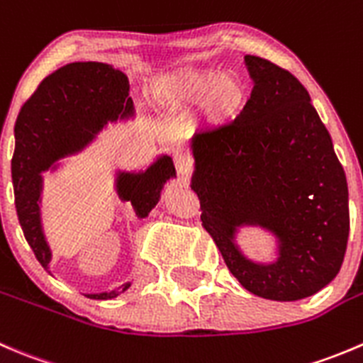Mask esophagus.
<instances>
[{
	"mask_svg": "<svg viewBox=\"0 0 363 363\" xmlns=\"http://www.w3.org/2000/svg\"><path fill=\"white\" fill-rule=\"evenodd\" d=\"M174 166H177L178 177H180L183 182L189 180V174L190 171H192V164L189 162V159H185L183 155H178L177 159H174Z\"/></svg>",
	"mask_w": 363,
	"mask_h": 363,
	"instance_id": "esophagus-1",
	"label": "esophagus"
}]
</instances>
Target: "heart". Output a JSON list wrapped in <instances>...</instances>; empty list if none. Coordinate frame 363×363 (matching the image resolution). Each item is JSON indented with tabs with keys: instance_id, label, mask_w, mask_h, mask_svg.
<instances>
[{
	"instance_id": "1",
	"label": "heart",
	"mask_w": 363,
	"mask_h": 363,
	"mask_svg": "<svg viewBox=\"0 0 363 363\" xmlns=\"http://www.w3.org/2000/svg\"><path fill=\"white\" fill-rule=\"evenodd\" d=\"M157 107L183 113L199 106V123L217 130L233 123L249 100V84L236 72L217 68H180L166 74L153 88Z\"/></svg>"
}]
</instances>
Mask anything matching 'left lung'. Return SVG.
I'll return each mask as SVG.
<instances>
[{"instance_id":"1","label":"left lung","mask_w":363,"mask_h":363,"mask_svg":"<svg viewBox=\"0 0 363 363\" xmlns=\"http://www.w3.org/2000/svg\"><path fill=\"white\" fill-rule=\"evenodd\" d=\"M254 81L243 113L194 134L192 186L201 220L229 272L261 298L295 302L335 279L350 235L347 182L332 138L302 82L272 61L245 56ZM243 225L278 238V259L249 260Z\"/></svg>"}]
</instances>
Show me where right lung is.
Instances as JSON below:
<instances>
[{
  "instance_id": "obj_1",
  "label": "right lung",
  "mask_w": 363,
  "mask_h": 363,
  "mask_svg": "<svg viewBox=\"0 0 363 363\" xmlns=\"http://www.w3.org/2000/svg\"><path fill=\"white\" fill-rule=\"evenodd\" d=\"M128 79L113 65L75 61L52 72L21 107L13 134L12 182L19 224L38 263L49 272L51 247L42 228L40 201L44 178L56 160L74 155L89 145L107 121L130 118L134 102L128 96ZM58 169V164L52 171ZM177 177L173 159L160 155L146 171L116 174V192L130 201L139 218L148 217L159 203L164 183ZM51 274V272H49ZM130 282L104 293L86 295L93 300L116 298Z\"/></svg>"
}]
</instances>
